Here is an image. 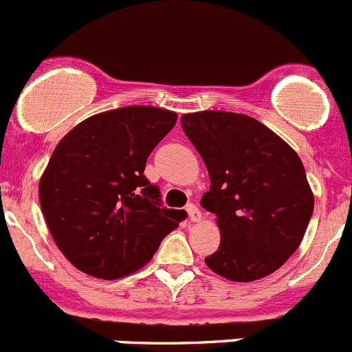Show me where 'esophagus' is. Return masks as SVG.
Segmentation results:
<instances>
[{
  "label": "esophagus",
  "instance_id": "esophagus-1",
  "mask_svg": "<svg viewBox=\"0 0 352 352\" xmlns=\"http://www.w3.org/2000/svg\"><path fill=\"white\" fill-rule=\"evenodd\" d=\"M187 210V215H189V221L191 222H198L199 219H201V212H199V208L196 205H192V203H189V205L186 206Z\"/></svg>",
  "mask_w": 352,
  "mask_h": 352
}]
</instances>
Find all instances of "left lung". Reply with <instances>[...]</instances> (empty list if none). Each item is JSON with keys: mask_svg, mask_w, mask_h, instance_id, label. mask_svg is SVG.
I'll use <instances>...</instances> for the list:
<instances>
[{"mask_svg": "<svg viewBox=\"0 0 352 352\" xmlns=\"http://www.w3.org/2000/svg\"><path fill=\"white\" fill-rule=\"evenodd\" d=\"M180 124L212 182L201 206L221 228L219 250L206 265L241 283L280 269L300 245L314 210L300 157L246 114L201 111L184 114Z\"/></svg>", "mask_w": 352, "mask_h": 352, "instance_id": "left-lung-1", "label": "left lung"}]
</instances>
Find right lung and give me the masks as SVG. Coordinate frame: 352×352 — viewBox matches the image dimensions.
Wrapping results in <instances>:
<instances>
[{
    "instance_id": "right-lung-1",
    "label": "right lung",
    "mask_w": 352,
    "mask_h": 352,
    "mask_svg": "<svg viewBox=\"0 0 352 352\" xmlns=\"http://www.w3.org/2000/svg\"><path fill=\"white\" fill-rule=\"evenodd\" d=\"M177 114L130 106L95 114L58 142L39 180V203L58 250L74 267L118 280L142 267L187 213L163 206L144 175Z\"/></svg>"
}]
</instances>
